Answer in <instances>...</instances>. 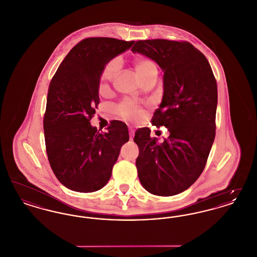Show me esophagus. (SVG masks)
Here are the masks:
<instances>
[{
	"mask_svg": "<svg viewBox=\"0 0 257 257\" xmlns=\"http://www.w3.org/2000/svg\"><path fill=\"white\" fill-rule=\"evenodd\" d=\"M129 135H130V140H133L135 136V130L132 128H129Z\"/></svg>",
	"mask_w": 257,
	"mask_h": 257,
	"instance_id": "esophagus-1",
	"label": "esophagus"
}]
</instances>
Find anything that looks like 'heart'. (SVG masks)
I'll return each instance as SVG.
<instances>
[{
	"mask_svg": "<svg viewBox=\"0 0 257 257\" xmlns=\"http://www.w3.org/2000/svg\"><path fill=\"white\" fill-rule=\"evenodd\" d=\"M135 70L141 82L147 80L150 77L158 75V69L156 65L147 59H137L134 61ZM119 68V62L117 61H111L104 67L99 81V89L101 92L105 91L113 77ZM117 113L125 119L129 120H138L142 116V110L138 108L131 102L125 101L121 103L117 109Z\"/></svg>",
	"mask_w": 257,
	"mask_h": 257,
	"instance_id": "1",
	"label": "heart"
}]
</instances>
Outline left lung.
Wrapping results in <instances>:
<instances>
[{"label": "left lung", "instance_id": "1", "mask_svg": "<svg viewBox=\"0 0 257 257\" xmlns=\"http://www.w3.org/2000/svg\"><path fill=\"white\" fill-rule=\"evenodd\" d=\"M132 52L155 61L164 93L152 124L169 128L162 144L148 128L136 131L138 175L150 194L171 196L190 188L207 162L216 134L218 89L205 56L189 42L140 40Z\"/></svg>", "mask_w": 257, "mask_h": 257}]
</instances>
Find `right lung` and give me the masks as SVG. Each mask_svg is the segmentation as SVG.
<instances>
[{
  "mask_svg": "<svg viewBox=\"0 0 257 257\" xmlns=\"http://www.w3.org/2000/svg\"><path fill=\"white\" fill-rule=\"evenodd\" d=\"M134 43L109 37L84 39L66 55L50 83L43 121L47 156L58 180L72 191L102 189L129 141L122 121L110 123L107 132L100 133L89 120L99 104L104 67Z\"/></svg>",
  "mask_w": 257,
  "mask_h": 257,
  "instance_id": "1",
  "label": "right lung"
}]
</instances>
